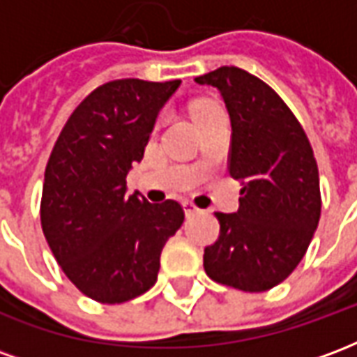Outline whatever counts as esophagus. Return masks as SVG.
I'll use <instances>...</instances> for the list:
<instances>
[{"label":"esophagus","mask_w":357,"mask_h":357,"mask_svg":"<svg viewBox=\"0 0 357 357\" xmlns=\"http://www.w3.org/2000/svg\"><path fill=\"white\" fill-rule=\"evenodd\" d=\"M183 210H185V216H195V214H199V212H201V210L197 208L191 201L183 202Z\"/></svg>","instance_id":"obj_1"}]
</instances>
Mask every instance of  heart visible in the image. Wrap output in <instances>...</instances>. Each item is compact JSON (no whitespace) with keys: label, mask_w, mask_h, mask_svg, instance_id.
I'll use <instances>...</instances> for the list:
<instances>
[{"label":"heart","mask_w":357,"mask_h":357,"mask_svg":"<svg viewBox=\"0 0 357 357\" xmlns=\"http://www.w3.org/2000/svg\"><path fill=\"white\" fill-rule=\"evenodd\" d=\"M210 105H214V102H208V101L197 102V105H195V107H193V114H195V112H199V110L206 109V107H210Z\"/></svg>","instance_id":"obj_1"}]
</instances>
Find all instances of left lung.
<instances>
[{
    "instance_id": "1",
    "label": "left lung",
    "mask_w": 357,
    "mask_h": 357,
    "mask_svg": "<svg viewBox=\"0 0 357 357\" xmlns=\"http://www.w3.org/2000/svg\"><path fill=\"white\" fill-rule=\"evenodd\" d=\"M195 82L224 99L231 120L229 174L245 185L235 214L216 212L220 237L204 248V271L239 291H268L294 271L319 224L314 151L291 109L260 78L222 66Z\"/></svg>"
}]
</instances>
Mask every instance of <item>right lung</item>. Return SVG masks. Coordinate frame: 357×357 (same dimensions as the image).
Segmentation results:
<instances>
[{
	"label": "right lung",
	"mask_w": 357,
	"mask_h": 357,
	"mask_svg": "<svg viewBox=\"0 0 357 357\" xmlns=\"http://www.w3.org/2000/svg\"><path fill=\"white\" fill-rule=\"evenodd\" d=\"M181 80L102 84L66 120L45 168L42 229L66 277L86 296L120 304L156 283L160 252L183 224L179 202L128 195L156 116Z\"/></svg>",
	"instance_id": "right-lung-1"
}]
</instances>
